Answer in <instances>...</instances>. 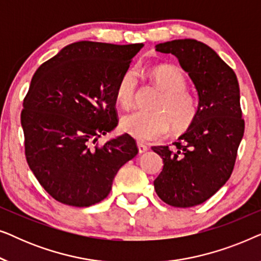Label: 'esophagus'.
I'll return each instance as SVG.
<instances>
[{
    "mask_svg": "<svg viewBox=\"0 0 261 261\" xmlns=\"http://www.w3.org/2000/svg\"><path fill=\"white\" fill-rule=\"evenodd\" d=\"M138 149H139V153L142 154V153L148 151V147L145 144H142V142H138Z\"/></svg>",
    "mask_w": 261,
    "mask_h": 261,
    "instance_id": "1",
    "label": "esophagus"
}]
</instances>
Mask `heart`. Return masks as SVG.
<instances>
[{"mask_svg":"<svg viewBox=\"0 0 261 261\" xmlns=\"http://www.w3.org/2000/svg\"><path fill=\"white\" fill-rule=\"evenodd\" d=\"M154 83L163 90V97L155 106V112L137 110L121 120L124 133L139 141H151L163 138L171 124L176 130L191 126L198 114V102L187 89V78L176 66L160 65L151 71ZM138 88V72L128 69L121 74L115 88L116 102L124 109L134 103Z\"/></svg>","mask_w":261,"mask_h":261,"instance_id":"1","label":"heart"}]
</instances>
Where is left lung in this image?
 Listing matches in <instances>:
<instances>
[{"mask_svg":"<svg viewBox=\"0 0 261 261\" xmlns=\"http://www.w3.org/2000/svg\"><path fill=\"white\" fill-rule=\"evenodd\" d=\"M188 72L198 94V114L184 134L169 146H153L163 171L154 190L166 204L189 208L216 194L229 179L245 132L237 74L219 55L195 39L158 44Z\"/></svg>","mask_w":261,"mask_h":261,"instance_id":"left-lung-1","label":"left lung"}]
</instances>
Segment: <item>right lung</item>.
Masks as SVG:
<instances>
[{
    "instance_id": "obj_1",
    "label": "right lung",
    "mask_w": 261,
    "mask_h": 261,
    "mask_svg": "<svg viewBox=\"0 0 261 261\" xmlns=\"http://www.w3.org/2000/svg\"><path fill=\"white\" fill-rule=\"evenodd\" d=\"M142 44H70L35 71L21 126L28 166L56 201L90 206L112 190L114 177L138 154L122 134L92 146L117 126L115 88Z\"/></svg>"
}]
</instances>
